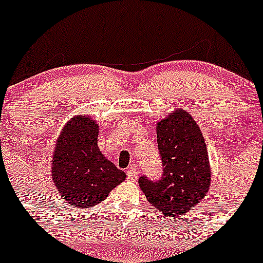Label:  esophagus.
Instances as JSON below:
<instances>
[{
    "mask_svg": "<svg viewBox=\"0 0 263 263\" xmlns=\"http://www.w3.org/2000/svg\"><path fill=\"white\" fill-rule=\"evenodd\" d=\"M137 176H138V172L135 167H131V168L127 170V178H128L129 181H136Z\"/></svg>",
    "mask_w": 263,
    "mask_h": 263,
    "instance_id": "obj_1",
    "label": "esophagus"
}]
</instances>
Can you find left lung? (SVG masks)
Returning a JSON list of instances; mask_svg holds the SVG:
<instances>
[{"mask_svg": "<svg viewBox=\"0 0 263 263\" xmlns=\"http://www.w3.org/2000/svg\"><path fill=\"white\" fill-rule=\"evenodd\" d=\"M157 143L163 164L160 181L138 180L147 201L170 217H181L209 193L211 166L197 122L186 109H176L157 122Z\"/></svg>", "mask_w": 263, "mask_h": 263, "instance_id": "8db88e82", "label": "left lung"}]
</instances>
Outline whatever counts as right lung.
<instances>
[{
    "label": "right lung",
    "instance_id": "right-lung-1",
    "mask_svg": "<svg viewBox=\"0 0 263 263\" xmlns=\"http://www.w3.org/2000/svg\"><path fill=\"white\" fill-rule=\"evenodd\" d=\"M100 126L91 116L77 115L63 126L52 154L51 175L61 197L73 209H87L106 200L126 180L107 160L99 143Z\"/></svg>",
    "mask_w": 263,
    "mask_h": 263
}]
</instances>
